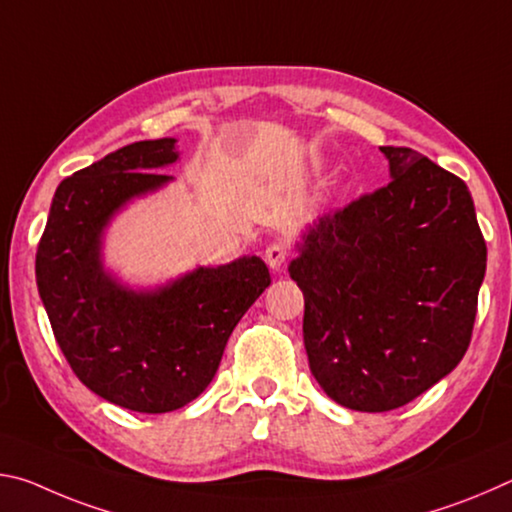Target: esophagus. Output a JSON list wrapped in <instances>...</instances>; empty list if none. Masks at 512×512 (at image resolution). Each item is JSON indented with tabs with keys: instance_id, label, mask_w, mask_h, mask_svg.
Listing matches in <instances>:
<instances>
[{
	"instance_id": "34e87169",
	"label": "esophagus",
	"mask_w": 512,
	"mask_h": 512,
	"mask_svg": "<svg viewBox=\"0 0 512 512\" xmlns=\"http://www.w3.org/2000/svg\"><path fill=\"white\" fill-rule=\"evenodd\" d=\"M287 259H289V248L284 246L282 241H273V244L266 248V264L271 266L273 271H280Z\"/></svg>"
}]
</instances>
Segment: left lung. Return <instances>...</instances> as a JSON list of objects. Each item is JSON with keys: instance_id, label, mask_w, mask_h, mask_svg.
Masks as SVG:
<instances>
[{"instance_id": "8db88e82", "label": "left lung", "mask_w": 512, "mask_h": 512, "mask_svg": "<svg viewBox=\"0 0 512 512\" xmlns=\"http://www.w3.org/2000/svg\"><path fill=\"white\" fill-rule=\"evenodd\" d=\"M393 180L320 216L289 266L311 375L352 411L413 402L472 341L485 239L454 173L381 146Z\"/></svg>"}]
</instances>
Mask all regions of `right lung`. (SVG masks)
<instances>
[{
	"label": "right lung",
	"mask_w": 512,
	"mask_h": 512,
	"mask_svg": "<svg viewBox=\"0 0 512 512\" xmlns=\"http://www.w3.org/2000/svg\"><path fill=\"white\" fill-rule=\"evenodd\" d=\"M176 140L135 142L58 185L36 253V280L69 368L92 393L137 413H167L201 395L225 343L271 284L259 257L198 268L155 293L103 273L101 232L121 205L169 176Z\"/></svg>",
	"instance_id": "right-lung-1"
}]
</instances>
